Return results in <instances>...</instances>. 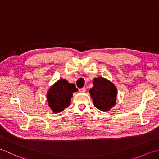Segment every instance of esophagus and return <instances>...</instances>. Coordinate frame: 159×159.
I'll return each mask as SVG.
<instances>
[{
  "label": "esophagus",
  "mask_w": 159,
  "mask_h": 159,
  "mask_svg": "<svg viewBox=\"0 0 159 159\" xmlns=\"http://www.w3.org/2000/svg\"><path fill=\"white\" fill-rule=\"evenodd\" d=\"M79 91L80 92H81V93L85 92V87H82V88H80L79 89Z\"/></svg>",
  "instance_id": "esophagus-1"
}]
</instances>
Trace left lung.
I'll return each mask as SVG.
<instances>
[{
    "instance_id": "left-lung-1",
    "label": "left lung",
    "mask_w": 159,
    "mask_h": 159,
    "mask_svg": "<svg viewBox=\"0 0 159 159\" xmlns=\"http://www.w3.org/2000/svg\"><path fill=\"white\" fill-rule=\"evenodd\" d=\"M89 93L94 106L100 111H108L116 104L117 89L113 83L104 78L94 79L93 87Z\"/></svg>"
}]
</instances>
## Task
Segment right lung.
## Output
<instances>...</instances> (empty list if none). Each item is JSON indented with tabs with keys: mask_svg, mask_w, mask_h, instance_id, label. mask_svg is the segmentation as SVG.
Segmentation results:
<instances>
[{
	"mask_svg": "<svg viewBox=\"0 0 159 159\" xmlns=\"http://www.w3.org/2000/svg\"><path fill=\"white\" fill-rule=\"evenodd\" d=\"M77 90L74 83H69L66 79L58 80L50 87L47 94V100L53 112L60 113L68 107L72 93Z\"/></svg>",
	"mask_w": 159,
	"mask_h": 159,
	"instance_id": "add662e5",
	"label": "right lung"
}]
</instances>
